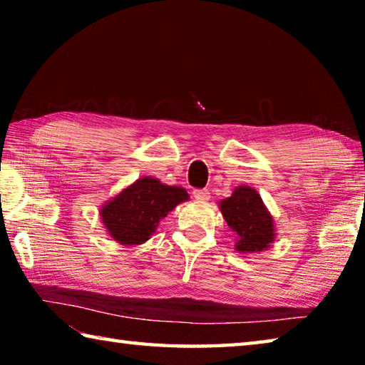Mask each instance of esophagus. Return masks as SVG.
Instances as JSON below:
<instances>
[{
  "instance_id": "34e87169",
  "label": "esophagus",
  "mask_w": 365,
  "mask_h": 365,
  "mask_svg": "<svg viewBox=\"0 0 365 365\" xmlns=\"http://www.w3.org/2000/svg\"><path fill=\"white\" fill-rule=\"evenodd\" d=\"M193 196L196 201H207L209 200V191L207 190H195Z\"/></svg>"
}]
</instances>
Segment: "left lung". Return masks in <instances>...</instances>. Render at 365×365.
<instances>
[{
	"label": "left lung",
	"mask_w": 365,
	"mask_h": 365,
	"mask_svg": "<svg viewBox=\"0 0 365 365\" xmlns=\"http://www.w3.org/2000/svg\"><path fill=\"white\" fill-rule=\"evenodd\" d=\"M227 225L237 233L235 250L242 255L262 252L275 242L274 215L265 207L261 195L248 185H240L219 202Z\"/></svg>",
	"instance_id": "8db88e82"
}]
</instances>
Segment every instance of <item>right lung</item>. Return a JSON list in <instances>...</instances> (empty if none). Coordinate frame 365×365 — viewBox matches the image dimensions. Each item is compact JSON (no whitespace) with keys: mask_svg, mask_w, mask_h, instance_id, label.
I'll use <instances>...</instances> for the list:
<instances>
[{"mask_svg":"<svg viewBox=\"0 0 365 365\" xmlns=\"http://www.w3.org/2000/svg\"><path fill=\"white\" fill-rule=\"evenodd\" d=\"M188 200L190 195L185 188L145 175L104 202L100 217L114 242L122 246H138L153 237L165 215Z\"/></svg>","mask_w":365,"mask_h":365,"instance_id":"right-lung-1","label":"right lung"}]
</instances>
